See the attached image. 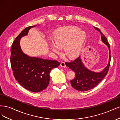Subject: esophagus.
<instances>
[{"label": "esophagus", "mask_w": 120, "mask_h": 120, "mask_svg": "<svg viewBox=\"0 0 120 120\" xmlns=\"http://www.w3.org/2000/svg\"><path fill=\"white\" fill-rule=\"evenodd\" d=\"M60 66L62 68H66V64H65L64 62H61L60 63Z\"/></svg>", "instance_id": "34e87169"}]
</instances>
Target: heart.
<instances>
[{
  "label": "heart",
  "mask_w": 120,
  "mask_h": 120,
  "mask_svg": "<svg viewBox=\"0 0 120 120\" xmlns=\"http://www.w3.org/2000/svg\"><path fill=\"white\" fill-rule=\"evenodd\" d=\"M86 38V33L79 28H61L54 32V42H50V48L54 52L59 53L60 51L59 46H64L66 56L71 59H75L80 54Z\"/></svg>",
  "instance_id": "1"
}]
</instances>
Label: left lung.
Listing matches in <instances>:
<instances>
[{
	"instance_id": "8db88e82",
	"label": "left lung",
	"mask_w": 120,
	"mask_h": 120,
	"mask_svg": "<svg viewBox=\"0 0 120 120\" xmlns=\"http://www.w3.org/2000/svg\"><path fill=\"white\" fill-rule=\"evenodd\" d=\"M94 28L100 32L101 41L109 48V59L107 67L99 72L91 71L85 67L80 56L72 62L66 63V66L74 71L75 74V78L70 81L71 85L75 89L79 91H86L95 87L107 75L110 66L111 52L109 43L106 37L99 29L96 27Z\"/></svg>"
}]
</instances>
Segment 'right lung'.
<instances>
[{"label": "right lung", "mask_w": 120, "mask_h": 120, "mask_svg": "<svg viewBox=\"0 0 120 120\" xmlns=\"http://www.w3.org/2000/svg\"><path fill=\"white\" fill-rule=\"evenodd\" d=\"M37 25L27 27L21 31L14 40L10 49L11 67L14 78L23 88L35 93L47 88L50 71L60 64L56 60L29 56L22 52L20 45V39L27 35L30 28Z\"/></svg>", "instance_id": "add662e5"}]
</instances>
